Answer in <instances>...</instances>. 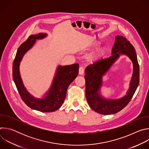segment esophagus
I'll use <instances>...</instances> for the list:
<instances>
[{
    "instance_id": "obj_1",
    "label": "esophagus",
    "mask_w": 149,
    "mask_h": 149,
    "mask_svg": "<svg viewBox=\"0 0 149 149\" xmlns=\"http://www.w3.org/2000/svg\"><path fill=\"white\" fill-rule=\"evenodd\" d=\"M84 68L82 67H80L79 68V75H84Z\"/></svg>"
}]
</instances>
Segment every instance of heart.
<instances>
[{"label": "heart", "mask_w": 149, "mask_h": 149, "mask_svg": "<svg viewBox=\"0 0 149 149\" xmlns=\"http://www.w3.org/2000/svg\"><path fill=\"white\" fill-rule=\"evenodd\" d=\"M99 44L98 42H94L91 43V44H90L89 45H88L87 47V48H94L95 47H96L98 44ZM105 51V48L102 47H98L94 52L91 55L90 58L91 61H97L99 59H100L104 54Z\"/></svg>", "instance_id": "b5f03b06"}]
</instances>
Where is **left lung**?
<instances>
[{
	"label": "left lung",
	"mask_w": 149,
	"mask_h": 149,
	"mask_svg": "<svg viewBox=\"0 0 149 149\" xmlns=\"http://www.w3.org/2000/svg\"><path fill=\"white\" fill-rule=\"evenodd\" d=\"M122 55L128 57L133 63L134 70L130 88L126 94L121 97L116 99L105 98L100 91L103 84V77ZM85 72L86 96L90 107L101 114H114L129 104L139 86V65L135 49L125 38L117 35L115 36L114 44L112 48L111 56L88 65Z\"/></svg>",
	"instance_id": "left-lung-1"
}]
</instances>
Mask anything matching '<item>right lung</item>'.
I'll return each mask as SVG.
<instances>
[{"label": "right lung", "mask_w": 149, "mask_h": 149, "mask_svg": "<svg viewBox=\"0 0 149 149\" xmlns=\"http://www.w3.org/2000/svg\"><path fill=\"white\" fill-rule=\"evenodd\" d=\"M48 36L46 33L31 35L19 47L13 63V79L24 102L29 107L43 113L53 112L59 109L65 100L67 91L78 74V63L56 67L53 80L48 91L41 98L35 97L27 90L20 76L19 67L24 55L36 43V40Z\"/></svg>", "instance_id": "add662e5"}]
</instances>
